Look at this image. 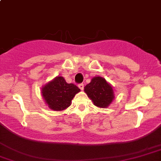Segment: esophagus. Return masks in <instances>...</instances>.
Segmentation results:
<instances>
[{
    "mask_svg": "<svg viewBox=\"0 0 161 161\" xmlns=\"http://www.w3.org/2000/svg\"><path fill=\"white\" fill-rule=\"evenodd\" d=\"M78 87H79L80 89V90H83L84 89V87H85V85H84L83 83H80V84H79V85H78Z\"/></svg>",
    "mask_w": 161,
    "mask_h": 161,
    "instance_id": "34e87169",
    "label": "esophagus"
}]
</instances>
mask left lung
<instances>
[{
    "label": "left lung",
    "mask_w": 161,
    "mask_h": 161,
    "mask_svg": "<svg viewBox=\"0 0 161 161\" xmlns=\"http://www.w3.org/2000/svg\"><path fill=\"white\" fill-rule=\"evenodd\" d=\"M85 92L99 108H107L114 99L112 87L100 76L92 78V81L85 87Z\"/></svg>",
    "instance_id": "1"
}]
</instances>
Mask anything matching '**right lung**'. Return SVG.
Wrapping results in <instances>:
<instances>
[{"mask_svg":"<svg viewBox=\"0 0 161 161\" xmlns=\"http://www.w3.org/2000/svg\"><path fill=\"white\" fill-rule=\"evenodd\" d=\"M80 88L74 84H68L62 76H58L42 88V94L50 109L62 111L71 104Z\"/></svg>","mask_w":161,"mask_h":161,"instance_id":"obj_1","label":"right lung"}]
</instances>
